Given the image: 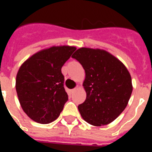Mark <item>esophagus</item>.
Here are the masks:
<instances>
[{
  "label": "esophagus",
  "mask_w": 152,
  "mask_h": 152,
  "mask_svg": "<svg viewBox=\"0 0 152 152\" xmlns=\"http://www.w3.org/2000/svg\"><path fill=\"white\" fill-rule=\"evenodd\" d=\"M76 89H77V87H76V88H75V89H72V90H71V92H72V93H74V92H75V91H76Z\"/></svg>",
  "instance_id": "1"
}]
</instances>
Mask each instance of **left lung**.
I'll use <instances>...</instances> for the list:
<instances>
[{
    "label": "left lung",
    "instance_id": "left-lung-1",
    "mask_svg": "<svg viewBox=\"0 0 152 152\" xmlns=\"http://www.w3.org/2000/svg\"><path fill=\"white\" fill-rule=\"evenodd\" d=\"M72 57L86 72V99L78 106L81 116L94 126L110 124L130 99L133 86L129 71L118 58L100 49L80 48Z\"/></svg>",
    "mask_w": 152,
    "mask_h": 152
}]
</instances>
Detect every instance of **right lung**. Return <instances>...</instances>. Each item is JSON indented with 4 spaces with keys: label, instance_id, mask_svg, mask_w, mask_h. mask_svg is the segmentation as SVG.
Segmentation results:
<instances>
[{
    "label": "right lung",
    "instance_id": "right-lung-1",
    "mask_svg": "<svg viewBox=\"0 0 152 152\" xmlns=\"http://www.w3.org/2000/svg\"><path fill=\"white\" fill-rule=\"evenodd\" d=\"M76 50L52 46L34 53L19 67L15 84L18 101L32 121L49 124L59 116L68 100L61 68Z\"/></svg>",
    "mask_w": 152,
    "mask_h": 152
}]
</instances>
